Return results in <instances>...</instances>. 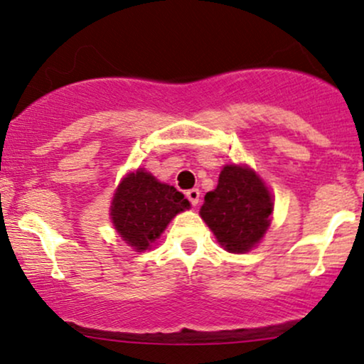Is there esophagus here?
Here are the masks:
<instances>
[{
	"instance_id": "34e87169",
	"label": "esophagus",
	"mask_w": 364,
	"mask_h": 364,
	"mask_svg": "<svg viewBox=\"0 0 364 364\" xmlns=\"http://www.w3.org/2000/svg\"><path fill=\"white\" fill-rule=\"evenodd\" d=\"M186 198L190 200V203L193 207L198 205V202H200V190H198V188H191V190H188L186 191Z\"/></svg>"
}]
</instances>
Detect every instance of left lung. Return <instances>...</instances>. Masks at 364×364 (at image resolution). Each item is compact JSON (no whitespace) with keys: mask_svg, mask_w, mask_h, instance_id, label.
<instances>
[{"mask_svg":"<svg viewBox=\"0 0 364 364\" xmlns=\"http://www.w3.org/2000/svg\"><path fill=\"white\" fill-rule=\"evenodd\" d=\"M272 208V196L252 169L225 166L200 215L228 252L243 253L265 235Z\"/></svg>","mask_w":364,"mask_h":364,"instance_id":"left-lung-1","label":"left lung"}]
</instances>
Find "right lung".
<instances>
[{"instance_id":"add662e5","label":"right lung","mask_w":364,"mask_h":364,"mask_svg":"<svg viewBox=\"0 0 364 364\" xmlns=\"http://www.w3.org/2000/svg\"><path fill=\"white\" fill-rule=\"evenodd\" d=\"M190 207V202L174 186L159 183L145 171L128 174L111 203L112 224L129 246L147 250L174 215Z\"/></svg>"}]
</instances>
